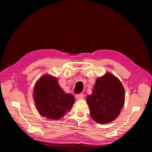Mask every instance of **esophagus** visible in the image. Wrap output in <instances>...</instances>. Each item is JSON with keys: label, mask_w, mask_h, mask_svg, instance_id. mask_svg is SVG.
I'll list each match as a JSON object with an SVG mask.
<instances>
[{"label": "esophagus", "mask_w": 152, "mask_h": 152, "mask_svg": "<svg viewBox=\"0 0 152 152\" xmlns=\"http://www.w3.org/2000/svg\"><path fill=\"white\" fill-rule=\"evenodd\" d=\"M76 99H83L84 98V95L82 94V93H80V94L76 95Z\"/></svg>", "instance_id": "esophagus-1"}]
</instances>
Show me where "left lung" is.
Returning a JSON list of instances; mask_svg holds the SVG:
<instances>
[{
	"label": "left lung",
	"instance_id": "obj_1",
	"mask_svg": "<svg viewBox=\"0 0 152 152\" xmlns=\"http://www.w3.org/2000/svg\"><path fill=\"white\" fill-rule=\"evenodd\" d=\"M125 95L124 86L114 74L107 72L99 77L87 97L91 118L101 124L114 121L124 105Z\"/></svg>",
	"mask_w": 152,
	"mask_h": 152
}]
</instances>
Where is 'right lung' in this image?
<instances>
[{
    "label": "right lung",
    "mask_w": 152,
    "mask_h": 152,
    "mask_svg": "<svg viewBox=\"0 0 152 152\" xmlns=\"http://www.w3.org/2000/svg\"><path fill=\"white\" fill-rule=\"evenodd\" d=\"M33 96L38 113L42 117L53 120L62 118L75 102L73 95L64 92L56 77L49 74L38 80Z\"/></svg>",
    "instance_id": "add662e5"
}]
</instances>
